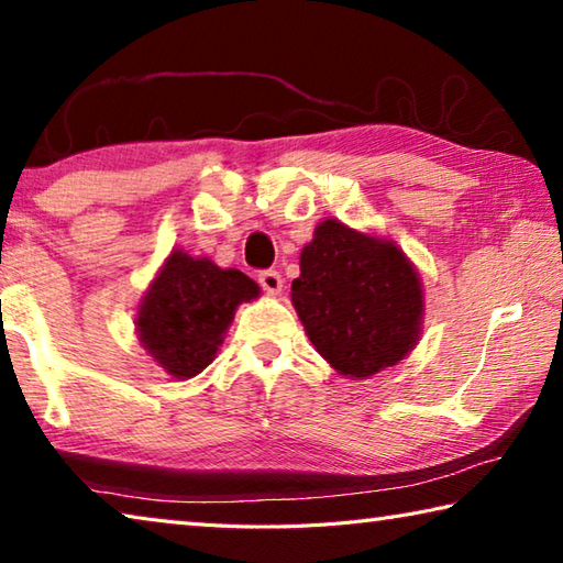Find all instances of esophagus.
I'll list each match as a JSON object with an SVG mask.
<instances>
[{"mask_svg":"<svg viewBox=\"0 0 563 563\" xmlns=\"http://www.w3.org/2000/svg\"><path fill=\"white\" fill-rule=\"evenodd\" d=\"M258 283L261 288L268 295H278L283 290V278L278 271H261L258 273Z\"/></svg>","mask_w":563,"mask_h":563,"instance_id":"obj_1","label":"esophagus"}]
</instances>
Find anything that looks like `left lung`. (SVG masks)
Returning <instances> with one entry per match:
<instances>
[{
    "label": "left lung",
    "mask_w": 563,
    "mask_h": 563,
    "mask_svg": "<svg viewBox=\"0 0 563 563\" xmlns=\"http://www.w3.org/2000/svg\"><path fill=\"white\" fill-rule=\"evenodd\" d=\"M292 305L316 350L340 375L397 365L419 338L422 283L395 243L322 221L300 253Z\"/></svg>",
    "instance_id": "8db88e82"
}]
</instances>
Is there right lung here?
Returning <instances> with one entry per match:
<instances>
[{
  "label": "right lung",
  "instance_id": "1",
  "mask_svg": "<svg viewBox=\"0 0 563 563\" xmlns=\"http://www.w3.org/2000/svg\"><path fill=\"white\" fill-rule=\"evenodd\" d=\"M258 292L241 271L174 251L141 305L139 338L168 375L188 379L211 365L235 308Z\"/></svg>",
  "mask_w": 563,
  "mask_h": 563
}]
</instances>
